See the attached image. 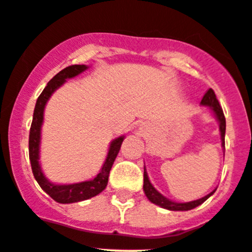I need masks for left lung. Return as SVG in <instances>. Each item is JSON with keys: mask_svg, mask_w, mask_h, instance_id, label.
I'll use <instances>...</instances> for the list:
<instances>
[{"mask_svg": "<svg viewBox=\"0 0 252 252\" xmlns=\"http://www.w3.org/2000/svg\"><path fill=\"white\" fill-rule=\"evenodd\" d=\"M201 104L202 105L208 106L212 112L215 113L216 115L217 121L220 123V131H221V140H222V147L225 148V131H226V119L225 115H223V112H222V108L220 105L219 100L216 98V94L212 89H208L207 93L203 95L202 100H201ZM144 183H143V189H144V193H146L147 198L151 201V202L156 203V205L160 206L162 208H165V210H171V211H188L192 210V208L197 207L201 203H203L211 194H214L215 191H212L211 193H208L207 196L202 197V198L196 199V201H191V202H185V203H180V202H174V201H171L167 197H164L163 194H160L159 192L156 189V188L152 186V183L149 182L148 174L146 172V167H144Z\"/></svg>", "mask_w": 252, "mask_h": 252, "instance_id": "1", "label": "left lung"}]
</instances>
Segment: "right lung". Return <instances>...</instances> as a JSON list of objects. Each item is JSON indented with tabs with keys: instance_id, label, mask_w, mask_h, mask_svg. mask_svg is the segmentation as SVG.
I'll list each match as a JSON object with an SVG mask.
<instances>
[{
	"instance_id": "obj_1",
	"label": "right lung",
	"mask_w": 252,
	"mask_h": 252,
	"mask_svg": "<svg viewBox=\"0 0 252 252\" xmlns=\"http://www.w3.org/2000/svg\"><path fill=\"white\" fill-rule=\"evenodd\" d=\"M87 69V65H71V66L65 67L64 70L58 72L42 90V93L37 98V101H36L35 110H33L30 137H29V156H30L31 168H32L33 177L40 185V187L59 203L79 202V201L92 198V197L100 193L103 189H105L106 185H108V178H109V172L112 169V165L117 158L118 153L121 151L122 143L124 140V137H119L110 143L109 152H108L105 162L101 167V171L96 174L94 180L74 183V185H54L42 173L40 163H38V153H40V138H41V126L42 121H44L45 105H46L51 94L58 88H60L66 81V79L74 78Z\"/></svg>"
}]
</instances>
